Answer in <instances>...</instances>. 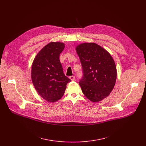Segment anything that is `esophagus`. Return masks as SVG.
Returning a JSON list of instances; mask_svg holds the SVG:
<instances>
[{
    "label": "esophagus",
    "mask_w": 146,
    "mask_h": 146,
    "mask_svg": "<svg viewBox=\"0 0 146 146\" xmlns=\"http://www.w3.org/2000/svg\"><path fill=\"white\" fill-rule=\"evenodd\" d=\"M70 80H71L72 81H74V80H75V77L73 76H72L70 77Z\"/></svg>",
    "instance_id": "obj_1"
}]
</instances>
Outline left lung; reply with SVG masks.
<instances>
[{
    "label": "left lung",
    "mask_w": 146,
    "mask_h": 146,
    "mask_svg": "<svg viewBox=\"0 0 146 146\" xmlns=\"http://www.w3.org/2000/svg\"><path fill=\"white\" fill-rule=\"evenodd\" d=\"M76 52L82 65L79 84L82 93L92 102L101 101L109 95L115 84L117 69L112 56L94 43L77 46Z\"/></svg>",
    "instance_id": "obj_1"
}]
</instances>
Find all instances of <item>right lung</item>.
Segmentation results:
<instances>
[{
	"mask_svg": "<svg viewBox=\"0 0 146 146\" xmlns=\"http://www.w3.org/2000/svg\"><path fill=\"white\" fill-rule=\"evenodd\" d=\"M65 44L51 42L40 50L32 66V81L38 94L45 100L55 102L62 98L71 80L63 72L59 55Z\"/></svg>",
	"mask_w": 146,
	"mask_h": 146,
	"instance_id": "1",
	"label": "right lung"
}]
</instances>
